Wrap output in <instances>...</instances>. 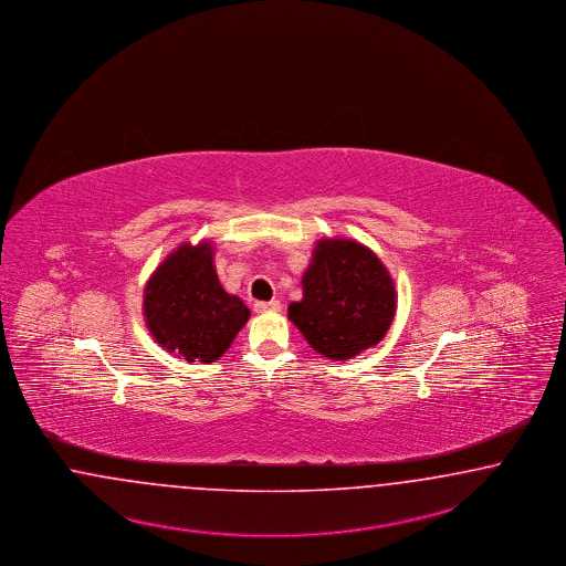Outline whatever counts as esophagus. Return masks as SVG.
Listing matches in <instances>:
<instances>
[{"label": "esophagus", "mask_w": 566, "mask_h": 566, "mask_svg": "<svg viewBox=\"0 0 566 566\" xmlns=\"http://www.w3.org/2000/svg\"><path fill=\"white\" fill-rule=\"evenodd\" d=\"M280 310H282L280 301H259V303H254V312L256 313L280 312Z\"/></svg>", "instance_id": "1"}]
</instances>
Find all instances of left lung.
<instances>
[{
	"instance_id": "left-lung-1",
	"label": "left lung",
	"mask_w": 566,
	"mask_h": 566,
	"mask_svg": "<svg viewBox=\"0 0 566 566\" xmlns=\"http://www.w3.org/2000/svg\"><path fill=\"white\" fill-rule=\"evenodd\" d=\"M301 284L303 298L289 305V319L322 357L353 359L389 332L395 282L366 244L352 238L317 240Z\"/></svg>"
}]
</instances>
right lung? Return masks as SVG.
<instances>
[{
    "label": "right lung",
    "mask_w": 566,
    "mask_h": 566,
    "mask_svg": "<svg viewBox=\"0 0 566 566\" xmlns=\"http://www.w3.org/2000/svg\"><path fill=\"white\" fill-rule=\"evenodd\" d=\"M211 240L184 242L144 289V319L165 352L186 361H217L249 322V307L226 293L214 272Z\"/></svg>",
    "instance_id": "1"
}]
</instances>
